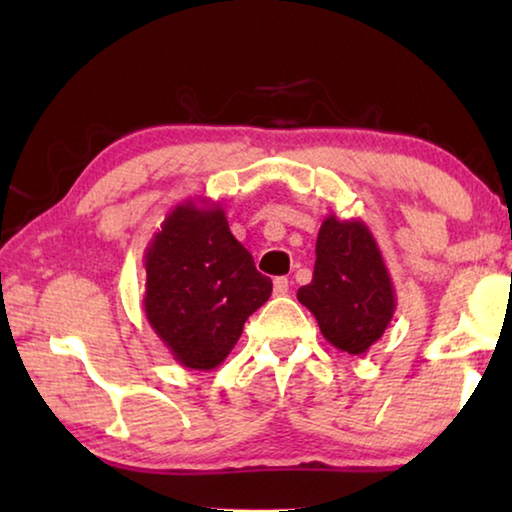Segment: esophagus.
<instances>
[{
	"instance_id": "34e87169",
	"label": "esophagus",
	"mask_w": 512,
	"mask_h": 512,
	"mask_svg": "<svg viewBox=\"0 0 512 512\" xmlns=\"http://www.w3.org/2000/svg\"><path fill=\"white\" fill-rule=\"evenodd\" d=\"M289 287H291V282L287 280V277H275V282H273L275 296H287Z\"/></svg>"
}]
</instances>
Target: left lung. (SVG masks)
I'll list each match as a JSON object with an SVG mask.
<instances>
[{
    "label": "left lung",
    "mask_w": 512,
    "mask_h": 512,
    "mask_svg": "<svg viewBox=\"0 0 512 512\" xmlns=\"http://www.w3.org/2000/svg\"><path fill=\"white\" fill-rule=\"evenodd\" d=\"M298 300L336 350L363 354L381 339L395 314V291L366 223L327 216L316 239L314 277L298 289Z\"/></svg>",
    "instance_id": "obj_1"
}]
</instances>
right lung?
Returning <instances> with one entry per match:
<instances>
[{
	"mask_svg": "<svg viewBox=\"0 0 512 512\" xmlns=\"http://www.w3.org/2000/svg\"><path fill=\"white\" fill-rule=\"evenodd\" d=\"M144 311L180 366L212 370L235 348L273 282L232 237L219 203L185 201L144 253Z\"/></svg>",
	"mask_w": 512,
	"mask_h": 512,
	"instance_id": "obj_1",
	"label": "right lung"
}]
</instances>
